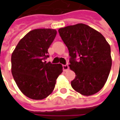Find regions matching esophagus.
<instances>
[{
    "label": "esophagus",
    "instance_id": "esophagus-1",
    "mask_svg": "<svg viewBox=\"0 0 120 120\" xmlns=\"http://www.w3.org/2000/svg\"><path fill=\"white\" fill-rule=\"evenodd\" d=\"M63 70L64 71H67L69 69V66L68 65H63Z\"/></svg>",
    "mask_w": 120,
    "mask_h": 120
}]
</instances>
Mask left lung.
Instances as JSON below:
<instances>
[{
    "mask_svg": "<svg viewBox=\"0 0 120 120\" xmlns=\"http://www.w3.org/2000/svg\"><path fill=\"white\" fill-rule=\"evenodd\" d=\"M58 32L69 52V68L76 74L73 89L84 96L98 93L111 71L110 45L100 32L84 24L62 27Z\"/></svg>",
    "mask_w": 120,
    "mask_h": 120,
    "instance_id": "obj_1",
    "label": "left lung"
}]
</instances>
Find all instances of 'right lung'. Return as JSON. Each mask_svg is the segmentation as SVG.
Instances as JSON below:
<instances>
[{
    "label": "right lung",
    "instance_id": "1",
    "mask_svg": "<svg viewBox=\"0 0 120 120\" xmlns=\"http://www.w3.org/2000/svg\"><path fill=\"white\" fill-rule=\"evenodd\" d=\"M53 29H36L27 33L11 55V73L20 91L33 100L51 94L62 65L46 62L47 50L56 35Z\"/></svg>",
    "mask_w": 120,
    "mask_h": 120
}]
</instances>
